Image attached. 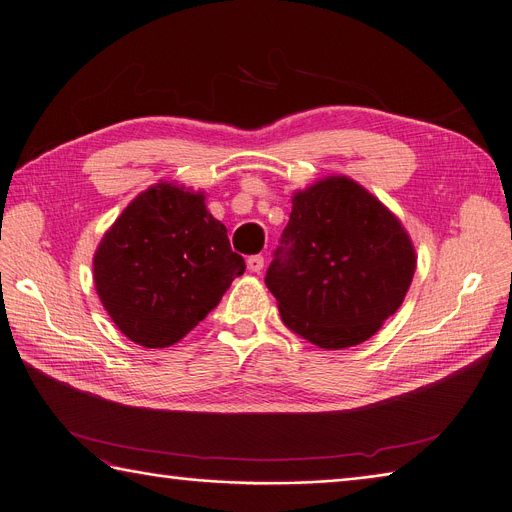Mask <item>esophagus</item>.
I'll list each match as a JSON object with an SVG mask.
<instances>
[{"label": "esophagus", "instance_id": "34e87169", "mask_svg": "<svg viewBox=\"0 0 512 512\" xmlns=\"http://www.w3.org/2000/svg\"><path fill=\"white\" fill-rule=\"evenodd\" d=\"M246 266H249L251 272H261L263 270V255H251L246 259Z\"/></svg>", "mask_w": 512, "mask_h": 512}]
</instances>
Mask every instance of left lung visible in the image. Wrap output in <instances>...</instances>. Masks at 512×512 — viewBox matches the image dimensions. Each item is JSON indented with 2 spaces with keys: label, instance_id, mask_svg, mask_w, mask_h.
<instances>
[{
  "label": "left lung",
  "instance_id": "8db88e82",
  "mask_svg": "<svg viewBox=\"0 0 512 512\" xmlns=\"http://www.w3.org/2000/svg\"><path fill=\"white\" fill-rule=\"evenodd\" d=\"M415 251L401 221L348 177L293 196V211L266 274L280 318L310 344L365 342L401 308Z\"/></svg>",
  "mask_w": 512,
  "mask_h": 512
}]
</instances>
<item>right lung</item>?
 <instances>
[{
	"label": "right lung",
	"instance_id": "obj_1",
	"mask_svg": "<svg viewBox=\"0 0 512 512\" xmlns=\"http://www.w3.org/2000/svg\"><path fill=\"white\" fill-rule=\"evenodd\" d=\"M92 266L103 308L145 348L177 344L246 268L204 194L173 183L149 187L124 208Z\"/></svg>",
	"mask_w": 512,
	"mask_h": 512
}]
</instances>
